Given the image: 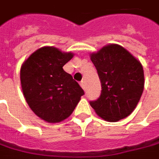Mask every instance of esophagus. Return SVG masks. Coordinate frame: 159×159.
Returning <instances> with one entry per match:
<instances>
[{
	"instance_id": "1",
	"label": "esophagus",
	"mask_w": 159,
	"mask_h": 159,
	"mask_svg": "<svg viewBox=\"0 0 159 159\" xmlns=\"http://www.w3.org/2000/svg\"><path fill=\"white\" fill-rule=\"evenodd\" d=\"M80 84V87H81L83 89H85V82H84V81H81Z\"/></svg>"
}]
</instances>
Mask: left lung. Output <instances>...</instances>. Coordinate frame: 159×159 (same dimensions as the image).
I'll use <instances>...</instances> for the list:
<instances>
[{"mask_svg": "<svg viewBox=\"0 0 159 159\" xmlns=\"http://www.w3.org/2000/svg\"><path fill=\"white\" fill-rule=\"evenodd\" d=\"M101 83L99 98L89 104L106 121L117 122L129 116L144 89L141 63L118 44H109L90 54Z\"/></svg>", "mask_w": 159, "mask_h": 159, "instance_id": "8db88e82", "label": "left lung"}]
</instances>
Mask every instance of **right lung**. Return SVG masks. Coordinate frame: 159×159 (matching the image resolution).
<instances>
[{"label":"right lung","instance_id":"right-lung-1","mask_svg":"<svg viewBox=\"0 0 159 159\" xmlns=\"http://www.w3.org/2000/svg\"><path fill=\"white\" fill-rule=\"evenodd\" d=\"M73 55L54 47H42L21 65L20 84L29 107L49 123L69 118L84 95L79 83L62 69Z\"/></svg>","mask_w":159,"mask_h":159}]
</instances>
